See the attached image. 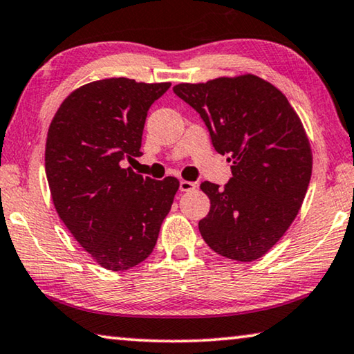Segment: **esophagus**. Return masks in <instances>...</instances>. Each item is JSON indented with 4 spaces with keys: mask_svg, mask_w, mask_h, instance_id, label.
<instances>
[{
    "mask_svg": "<svg viewBox=\"0 0 354 354\" xmlns=\"http://www.w3.org/2000/svg\"><path fill=\"white\" fill-rule=\"evenodd\" d=\"M195 187H197V184L192 181H186V179H183V181L179 183V191L181 192H192L195 191Z\"/></svg>",
    "mask_w": 354,
    "mask_h": 354,
    "instance_id": "1",
    "label": "esophagus"
}]
</instances>
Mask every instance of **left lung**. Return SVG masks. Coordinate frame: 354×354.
<instances>
[{"mask_svg":"<svg viewBox=\"0 0 354 354\" xmlns=\"http://www.w3.org/2000/svg\"><path fill=\"white\" fill-rule=\"evenodd\" d=\"M207 124L211 143L232 162L224 187L205 181L209 213L198 223L207 245L239 262L259 259L297 216L313 156L302 120L273 84L254 75L173 87Z\"/></svg>","mask_w":354,"mask_h":354,"instance_id":"1","label":"left lung"}]
</instances>
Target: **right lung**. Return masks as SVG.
<instances>
[{
    "label": "right lung",
    "mask_w": 354,
    "mask_h": 354,
    "mask_svg": "<svg viewBox=\"0 0 354 354\" xmlns=\"http://www.w3.org/2000/svg\"><path fill=\"white\" fill-rule=\"evenodd\" d=\"M170 86L127 77L88 82L63 100L49 125L52 202L77 243L108 270L149 257L179 189L176 178L157 181L125 167L143 154L147 109Z\"/></svg>",
    "instance_id": "add662e5"
}]
</instances>
